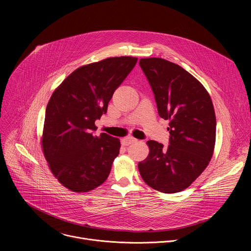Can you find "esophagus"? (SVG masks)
I'll use <instances>...</instances> for the list:
<instances>
[{
	"label": "esophagus",
	"instance_id": "1",
	"mask_svg": "<svg viewBox=\"0 0 251 251\" xmlns=\"http://www.w3.org/2000/svg\"><path fill=\"white\" fill-rule=\"evenodd\" d=\"M137 141H138V140L135 139V138H133V137H125V138L122 139V145L128 146V145L131 144V143H134V142H137Z\"/></svg>",
	"mask_w": 251,
	"mask_h": 251
}]
</instances>
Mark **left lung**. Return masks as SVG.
<instances>
[{"label":"left lung","instance_id":"1","mask_svg":"<svg viewBox=\"0 0 251 251\" xmlns=\"http://www.w3.org/2000/svg\"><path fill=\"white\" fill-rule=\"evenodd\" d=\"M139 64L154 93L159 116L170 120L169 146L148 141L150 153L139 162V172L159 192H181L212 157L217 130L213 105L201 83L180 65L158 57L142 58Z\"/></svg>","mask_w":251,"mask_h":251}]
</instances>
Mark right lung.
<instances>
[{
    "mask_svg": "<svg viewBox=\"0 0 251 251\" xmlns=\"http://www.w3.org/2000/svg\"><path fill=\"white\" fill-rule=\"evenodd\" d=\"M137 60L109 57L81 66L52 93L46 109L43 150L50 171L67 189L85 193L108 177L120 140L106 133L95 136V121L107 112L114 91Z\"/></svg>",
    "mask_w": 251,
    "mask_h": 251,
    "instance_id": "right-lung-1",
    "label": "right lung"
}]
</instances>
